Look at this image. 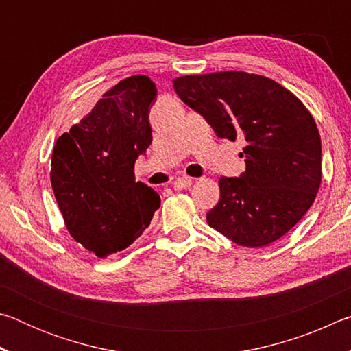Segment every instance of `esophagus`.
Wrapping results in <instances>:
<instances>
[{
    "mask_svg": "<svg viewBox=\"0 0 351 351\" xmlns=\"http://www.w3.org/2000/svg\"><path fill=\"white\" fill-rule=\"evenodd\" d=\"M190 186H192V178H189V176L178 178V180L173 182L175 190H182V189H187Z\"/></svg>",
    "mask_w": 351,
    "mask_h": 351,
    "instance_id": "esophagus-1",
    "label": "esophagus"
}]
</instances>
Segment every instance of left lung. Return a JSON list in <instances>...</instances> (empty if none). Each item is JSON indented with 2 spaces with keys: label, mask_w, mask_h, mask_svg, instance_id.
Segmentation results:
<instances>
[{
  "label": "left lung",
  "mask_w": 351,
  "mask_h": 351,
  "mask_svg": "<svg viewBox=\"0 0 351 351\" xmlns=\"http://www.w3.org/2000/svg\"><path fill=\"white\" fill-rule=\"evenodd\" d=\"M178 96L217 136L245 138L240 178H219L207 224L245 247H263L300 221L322 181V147L306 106L280 83L243 71L184 75Z\"/></svg>",
  "instance_id": "1"
}]
</instances>
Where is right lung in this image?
Segmentation results:
<instances>
[{
	"instance_id": "1",
	"label": "right lung",
	"mask_w": 351,
	"mask_h": 351,
	"mask_svg": "<svg viewBox=\"0 0 351 351\" xmlns=\"http://www.w3.org/2000/svg\"><path fill=\"white\" fill-rule=\"evenodd\" d=\"M156 94L150 77H127L54 147L51 184L64 226L99 258L139 239L161 206L152 187L134 181L136 159L152 144Z\"/></svg>"
}]
</instances>
